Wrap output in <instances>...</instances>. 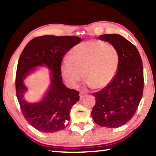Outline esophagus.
<instances>
[{
  "mask_svg": "<svg viewBox=\"0 0 156 156\" xmlns=\"http://www.w3.org/2000/svg\"><path fill=\"white\" fill-rule=\"evenodd\" d=\"M85 95H86L85 93L81 92L80 93V99H83V97H84L85 96Z\"/></svg>",
  "mask_w": 156,
  "mask_h": 156,
  "instance_id": "obj_1",
  "label": "esophagus"
}]
</instances>
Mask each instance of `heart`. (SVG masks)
<instances>
[{
  "mask_svg": "<svg viewBox=\"0 0 156 156\" xmlns=\"http://www.w3.org/2000/svg\"><path fill=\"white\" fill-rule=\"evenodd\" d=\"M118 49L101 41H89L80 43L72 49L69 59L62 64L65 78L75 85L82 77L94 88L107 86L117 73L120 63Z\"/></svg>",
  "mask_w": 156,
  "mask_h": 156,
  "instance_id": "heart-1",
  "label": "heart"
}]
</instances>
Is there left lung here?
<instances>
[{
	"instance_id": "8db88e82",
	"label": "left lung",
	"mask_w": 156,
	"mask_h": 156,
	"mask_svg": "<svg viewBox=\"0 0 156 156\" xmlns=\"http://www.w3.org/2000/svg\"><path fill=\"white\" fill-rule=\"evenodd\" d=\"M98 38L114 45L120 59L113 80L100 91L92 93L96 104L91 114L99 126L116 128L132 119L142 98V60L135 46L120 35L104 34Z\"/></svg>"
}]
</instances>
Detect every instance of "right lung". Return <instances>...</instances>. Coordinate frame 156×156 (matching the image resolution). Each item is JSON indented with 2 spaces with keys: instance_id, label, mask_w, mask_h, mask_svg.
<instances>
[{
  "instance_id": "right-lung-1",
  "label": "right lung",
  "mask_w": 156,
  "mask_h": 156,
  "mask_svg": "<svg viewBox=\"0 0 156 156\" xmlns=\"http://www.w3.org/2000/svg\"><path fill=\"white\" fill-rule=\"evenodd\" d=\"M77 36H43L28 43L18 61L16 73V94L25 119L42 132H56L66 128L70 120V111L79 101V92L64 85L61 76L62 58L71 48L80 43ZM45 65L52 71L51 85L44 99L36 103L25 100L27 88L25 78L34 68Z\"/></svg>"
}]
</instances>
